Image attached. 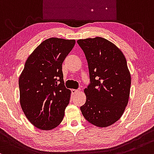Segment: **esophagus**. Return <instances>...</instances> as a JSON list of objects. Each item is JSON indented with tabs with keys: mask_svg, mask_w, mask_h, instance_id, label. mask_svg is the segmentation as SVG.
<instances>
[{
	"mask_svg": "<svg viewBox=\"0 0 154 154\" xmlns=\"http://www.w3.org/2000/svg\"><path fill=\"white\" fill-rule=\"evenodd\" d=\"M79 90H78V89H72V93L73 94H77L78 92H79Z\"/></svg>",
	"mask_w": 154,
	"mask_h": 154,
	"instance_id": "esophagus-1",
	"label": "esophagus"
}]
</instances>
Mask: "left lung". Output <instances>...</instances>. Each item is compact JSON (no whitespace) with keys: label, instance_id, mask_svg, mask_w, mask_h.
I'll list each match as a JSON object with an SVG mask.
<instances>
[{"label":"left lung","instance_id":"8db88e82","mask_svg":"<svg viewBox=\"0 0 154 154\" xmlns=\"http://www.w3.org/2000/svg\"><path fill=\"white\" fill-rule=\"evenodd\" d=\"M88 63L91 84L84 89V117L98 127L119 121L128 104L131 74L127 60L114 44L101 37L79 39Z\"/></svg>","mask_w":154,"mask_h":154}]
</instances>
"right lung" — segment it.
<instances>
[{
    "label": "right lung",
    "instance_id": "1",
    "mask_svg": "<svg viewBox=\"0 0 154 154\" xmlns=\"http://www.w3.org/2000/svg\"><path fill=\"white\" fill-rule=\"evenodd\" d=\"M75 44V40H45L27 59L20 75L22 111L40 129L51 130L63 121L71 91L65 86L62 65Z\"/></svg>",
    "mask_w": 154,
    "mask_h": 154
}]
</instances>
